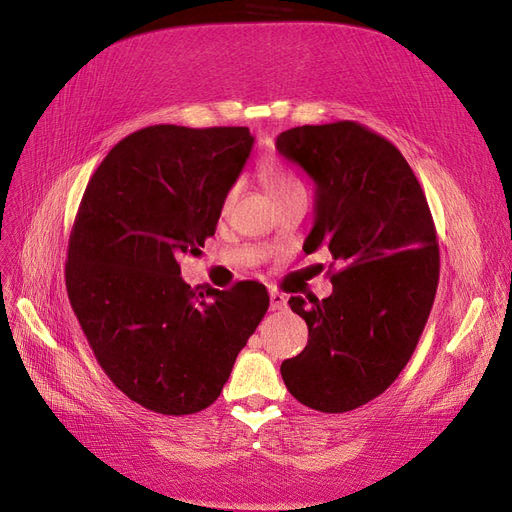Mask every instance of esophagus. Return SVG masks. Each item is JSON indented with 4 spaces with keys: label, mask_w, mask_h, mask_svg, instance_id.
Listing matches in <instances>:
<instances>
[{
    "label": "esophagus",
    "mask_w": 512,
    "mask_h": 512,
    "mask_svg": "<svg viewBox=\"0 0 512 512\" xmlns=\"http://www.w3.org/2000/svg\"><path fill=\"white\" fill-rule=\"evenodd\" d=\"M269 299H271V309H282V307H286V297H284L282 292L271 290V292H269Z\"/></svg>",
    "instance_id": "obj_1"
}]
</instances>
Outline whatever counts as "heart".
Segmentation results:
<instances>
[{"mask_svg":"<svg viewBox=\"0 0 512 512\" xmlns=\"http://www.w3.org/2000/svg\"><path fill=\"white\" fill-rule=\"evenodd\" d=\"M260 179H262V183H265V188H267V192L271 194V198H273V196H280V194H286V192H290V190L301 188L299 179L294 177V175H290L288 170H284V168H280V166H267V168H262Z\"/></svg>","mask_w":512,"mask_h":512,"instance_id":"heart-1","label":"heart"}]
</instances>
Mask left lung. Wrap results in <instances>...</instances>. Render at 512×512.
Returning <instances> with one entry per match:
<instances>
[{
	"instance_id": "1",
	"label": "left lung",
	"mask_w": 512,
	"mask_h": 512,
	"mask_svg": "<svg viewBox=\"0 0 512 512\" xmlns=\"http://www.w3.org/2000/svg\"><path fill=\"white\" fill-rule=\"evenodd\" d=\"M275 145L316 183L303 250L327 247L342 262L331 297L288 301L309 342L280 371L303 406L348 412L382 395L410 361L436 299V226L401 151L361 123L292 128Z\"/></svg>"
}]
</instances>
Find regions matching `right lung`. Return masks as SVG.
Wrapping results in <instances>:
<instances>
[{
  "label": "right lung",
  "instance_id": "right-lung-1",
  "mask_svg": "<svg viewBox=\"0 0 512 512\" xmlns=\"http://www.w3.org/2000/svg\"><path fill=\"white\" fill-rule=\"evenodd\" d=\"M252 145L247 128L132 132L108 151L76 211L70 305L104 374L151 412L211 406L269 309L258 282L198 292L179 267L213 237Z\"/></svg>",
  "mask_w": 512,
  "mask_h": 512
}]
</instances>
